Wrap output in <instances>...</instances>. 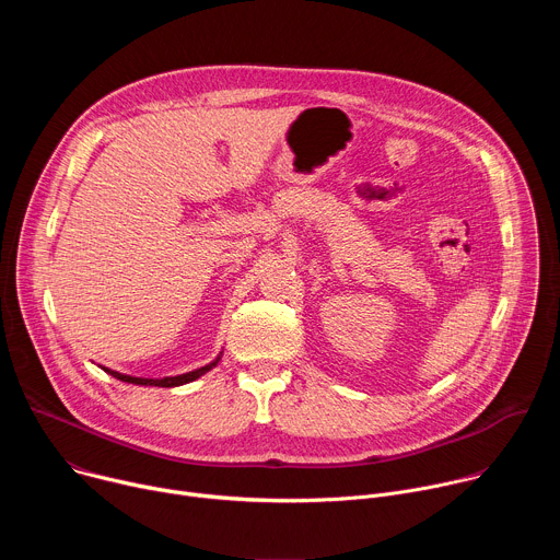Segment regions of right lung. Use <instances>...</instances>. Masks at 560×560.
I'll return each mask as SVG.
<instances>
[{
	"instance_id": "1",
	"label": "right lung",
	"mask_w": 560,
	"mask_h": 560,
	"mask_svg": "<svg viewBox=\"0 0 560 560\" xmlns=\"http://www.w3.org/2000/svg\"><path fill=\"white\" fill-rule=\"evenodd\" d=\"M221 357H217L212 363L199 368V370H192V372H186V374H177V376H164V378H141V376H130V374H121V372H115V370H108L104 368L110 376L124 381V383H135V385H154V387H177V385H184V383H190L195 378H199L201 374L210 372L217 363H219Z\"/></svg>"
}]
</instances>
